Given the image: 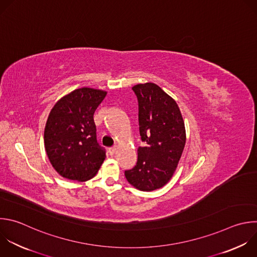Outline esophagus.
<instances>
[{
  "instance_id": "obj_1",
  "label": "esophagus",
  "mask_w": 257,
  "mask_h": 257,
  "mask_svg": "<svg viewBox=\"0 0 257 257\" xmlns=\"http://www.w3.org/2000/svg\"><path fill=\"white\" fill-rule=\"evenodd\" d=\"M116 150H117V146H113V147H110L109 152H110L111 154H114V153L116 152Z\"/></svg>"
}]
</instances>
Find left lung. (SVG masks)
Returning <instances> with one entry per match:
<instances>
[{
  "label": "left lung",
  "instance_id": "obj_1",
  "mask_svg": "<svg viewBox=\"0 0 257 257\" xmlns=\"http://www.w3.org/2000/svg\"><path fill=\"white\" fill-rule=\"evenodd\" d=\"M138 101L141 141L136 165L125 170L127 181L140 191H154L172 179L186 144L185 123L176 101L152 82L132 88Z\"/></svg>",
  "mask_w": 257,
  "mask_h": 257
}]
</instances>
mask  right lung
I'll use <instances>...</instances> for the list:
<instances>
[{
	"mask_svg": "<svg viewBox=\"0 0 257 257\" xmlns=\"http://www.w3.org/2000/svg\"><path fill=\"white\" fill-rule=\"evenodd\" d=\"M107 92L91 88L72 91L52 108L44 130L50 163L63 178L85 182L96 176L106 158L97 140L94 113Z\"/></svg>",
	"mask_w": 257,
	"mask_h": 257,
	"instance_id": "add662e5",
	"label": "right lung"
}]
</instances>
